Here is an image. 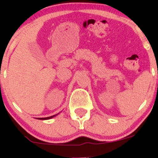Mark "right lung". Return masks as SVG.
<instances>
[{"mask_svg":"<svg viewBox=\"0 0 158 158\" xmlns=\"http://www.w3.org/2000/svg\"><path fill=\"white\" fill-rule=\"evenodd\" d=\"M57 114H56V115H53V116H51V117H44V118H36V119H51V118H52V117H56V115H57Z\"/></svg>","mask_w":158,"mask_h":158,"instance_id":"right-lung-1","label":"right lung"}]
</instances>
